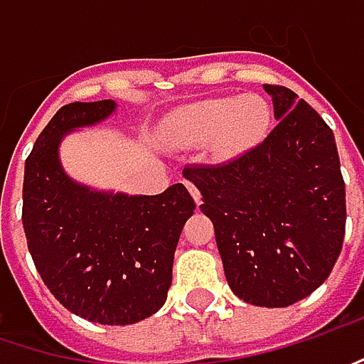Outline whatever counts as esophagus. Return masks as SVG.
<instances>
[{
  "label": "esophagus",
  "instance_id": "obj_1",
  "mask_svg": "<svg viewBox=\"0 0 364 364\" xmlns=\"http://www.w3.org/2000/svg\"><path fill=\"white\" fill-rule=\"evenodd\" d=\"M186 184V188H188V193L193 195V198H195V203L198 205L200 203V195H198V191H196V186L193 184V182H184Z\"/></svg>",
  "mask_w": 364,
  "mask_h": 364
}]
</instances>
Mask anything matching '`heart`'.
I'll return each instance as SVG.
<instances>
[{
  "label": "heart",
  "mask_w": 364,
  "mask_h": 364,
  "mask_svg": "<svg viewBox=\"0 0 364 364\" xmlns=\"http://www.w3.org/2000/svg\"><path fill=\"white\" fill-rule=\"evenodd\" d=\"M272 122V105L261 95H223L171 112L161 124L159 139L171 149L207 143L213 164H230L263 143Z\"/></svg>",
  "instance_id": "heart-1"
}]
</instances>
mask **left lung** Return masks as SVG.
Instances as JSON below:
<instances>
[{"label":"left lung","instance_id":"8db88e82","mask_svg":"<svg viewBox=\"0 0 364 364\" xmlns=\"http://www.w3.org/2000/svg\"><path fill=\"white\" fill-rule=\"evenodd\" d=\"M277 126L240 159L186 168L213 221L228 286L240 300L282 309L313 294L340 257L346 186L336 139L306 101L263 85Z\"/></svg>","mask_w":364,"mask_h":364}]
</instances>
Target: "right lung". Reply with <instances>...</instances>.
<instances>
[{"label":"right lung","instance_id":"obj_1","mask_svg":"<svg viewBox=\"0 0 364 364\" xmlns=\"http://www.w3.org/2000/svg\"><path fill=\"white\" fill-rule=\"evenodd\" d=\"M116 112L114 99L64 105L33 146L22 188L24 234L45 286L70 313L101 325L139 323L164 306L173 252L195 213L184 184L161 195H128L65 171V136Z\"/></svg>","mask_w":364,"mask_h":364}]
</instances>
